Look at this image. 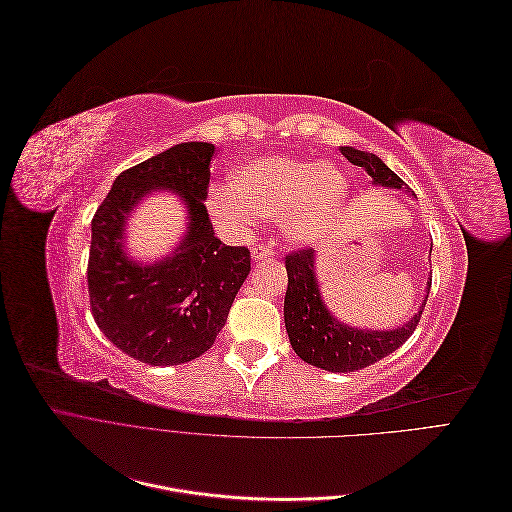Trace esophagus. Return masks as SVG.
<instances>
[{"instance_id":"34e87169","label":"esophagus","mask_w":512,"mask_h":512,"mask_svg":"<svg viewBox=\"0 0 512 512\" xmlns=\"http://www.w3.org/2000/svg\"><path fill=\"white\" fill-rule=\"evenodd\" d=\"M252 256L256 260H262V258H273L275 256V247L273 243H256L252 247Z\"/></svg>"}]
</instances>
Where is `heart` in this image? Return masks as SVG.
Masks as SVG:
<instances>
[{
    "label": "heart",
    "instance_id": "obj_1",
    "mask_svg": "<svg viewBox=\"0 0 512 512\" xmlns=\"http://www.w3.org/2000/svg\"><path fill=\"white\" fill-rule=\"evenodd\" d=\"M230 185H213L207 209L222 228L247 232L256 215L280 218L286 237L299 243L320 239L344 207V177L329 164L290 156H267L239 166Z\"/></svg>",
    "mask_w": 512,
    "mask_h": 512
}]
</instances>
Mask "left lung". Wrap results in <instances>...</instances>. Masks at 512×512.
<instances>
[{
    "label": "left lung",
    "mask_w": 512,
    "mask_h": 512,
    "mask_svg": "<svg viewBox=\"0 0 512 512\" xmlns=\"http://www.w3.org/2000/svg\"><path fill=\"white\" fill-rule=\"evenodd\" d=\"M342 153L354 166L365 168L374 183L384 188L406 185L378 156L354 147H342ZM288 290L284 299V322L290 346L309 365L327 371H356L374 365L404 346L421 322L423 307L418 314L395 331H365L352 329L337 322L324 307L314 273V247L292 250L286 254ZM431 288V282H429ZM429 297V292H427Z\"/></svg>",
    "instance_id": "obj_1"
}]
</instances>
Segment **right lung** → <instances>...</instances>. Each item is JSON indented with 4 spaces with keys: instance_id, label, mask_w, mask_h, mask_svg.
Returning a JSON list of instances; mask_svg holds the SVG:
<instances>
[{
    "instance_id": "right-lung-1",
    "label": "right lung",
    "mask_w": 512,
    "mask_h": 512,
    "mask_svg": "<svg viewBox=\"0 0 512 512\" xmlns=\"http://www.w3.org/2000/svg\"><path fill=\"white\" fill-rule=\"evenodd\" d=\"M213 151L209 143H181L123 170L91 220V314L108 342L147 365H181L205 354L252 269L247 247L213 235L205 207ZM162 187L189 205V235L158 266H136L122 254V226L138 199Z\"/></svg>"
}]
</instances>
